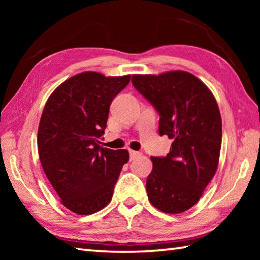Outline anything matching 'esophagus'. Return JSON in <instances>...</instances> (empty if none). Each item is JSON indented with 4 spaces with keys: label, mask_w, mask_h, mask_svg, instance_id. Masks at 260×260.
Segmentation results:
<instances>
[{
    "label": "esophagus",
    "mask_w": 260,
    "mask_h": 260,
    "mask_svg": "<svg viewBox=\"0 0 260 260\" xmlns=\"http://www.w3.org/2000/svg\"><path fill=\"white\" fill-rule=\"evenodd\" d=\"M140 155H141V153H140V152H138V151L129 150V158H131V160H134V159H136V158H138Z\"/></svg>",
    "instance_id": "34e87169"
}]
</instances>
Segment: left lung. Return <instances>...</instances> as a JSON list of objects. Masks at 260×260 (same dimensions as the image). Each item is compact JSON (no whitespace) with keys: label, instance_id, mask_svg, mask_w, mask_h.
Here are the masks:
<instances>
[{"label":"left lung","instance_id":"obj_1","mask_svg":"<svg viewBox=\"0 0 260 260\" xmlns=\"http://www.w3.org/2000/svg\"><path fill=\"white\" fill-rule=\"evenodd\" d=\"M133 86L159 113V134L172 139L165 157H151L149 202L178 214L195 205L218 169L221 117L213 94L186 71L134 74Z\"/></svg>","mask_w":260,"mask_h":260}]
</instances>
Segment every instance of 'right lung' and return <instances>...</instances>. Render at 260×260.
I'll use <instances>...</instances> for the list:
<instances>
[{
	"instance_id": "obj_1",
	"label": "right lung",
	"mask_w": 260,
	"mask_h": 260,
	"mask_svg": "<svg viewBox=\"0 0 260 260\" xmlns=\"http://www.w3.org/2000/svg\"><path fill=\"white\" fill-rule=\"evenodd\" d=\"M131 76L82 72L56 88L43 109L38 131L39 157L60 203L87 215L105 208L121 169L126 149L100 146L112 100Z\"/></svg>"
}]
</instances>
